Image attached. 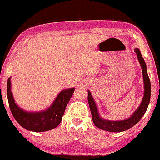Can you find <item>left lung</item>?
<instances>
[{
    "mask_svg": "<svg viewBox=\"0 0 160 160\" xmlns=\"http://www.w3.org/2000/svg\"><path fill=\"white\" fill-rule=\"evenodd\" d=\"M134 51L136 53L137 58L140 63L141 69H142L143 86H144V93H143L142 101H141L139 107L137 108V109L132 114L130 118L122 120H109L103 119L100 116L95 101H94L91 92L89 90H88V102L90 109H91L92 120H93L94 125L100 129L107 130L109 132L125 131L137 124L147 111L151 98L150 80L147 74V65H146L144 59L141 56L140 50L136 48L134 49Z\"/></svg>",
    "mask_w": 160,
    "mask_h": 160,
    "instance_id": "1",
    "label": "left lung"
}]
</instances>
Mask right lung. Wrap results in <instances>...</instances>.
Segmentation results:
<instances>
[{
    "mask_svg": "<svg viewBox=\"0 0 160 160\" xmlns=\"http://www.w3.org/2000/svg\"><path fill=\"white\" fill-rule=\"evenodd\" d=\"M75 91V88L64 89L58 94L48 109L39 112H28L15 102L12 92L11 77L7 82V97L11 112L19 124L26 130L43 132L57 128L62 121L65 109Z\"/></svg>",
    "mask_w": 160,
    "mask_h": 160,
    "instance_id": "1",
    "label": "right lung"
}]
</instances>
